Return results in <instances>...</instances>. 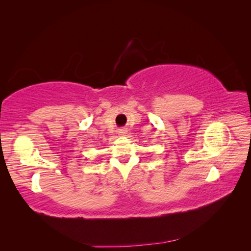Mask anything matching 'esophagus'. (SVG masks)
I'll use <instances>...</instances> for the list:
<instances>
[{
  "mask_svg": "<svg viewBox=\"0 0 251 251\" xmlns=\"http://www.w3.org/2000/svg\"><path fill=\"white\" fill-rule=\"evenodd\" d=\"M126 130H120V134L124 135V134H126Z\"/></svg>",
  "mask_w": 251,
  "mask_h": 251,
  "instance_id": "esophagus-1",
  "label": "esophagus"
}]
</instances>
